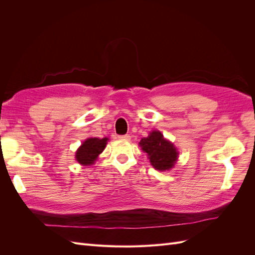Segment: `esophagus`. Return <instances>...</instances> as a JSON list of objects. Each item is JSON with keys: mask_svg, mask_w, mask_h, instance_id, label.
Masks as SVG:
<instances>
[{"mask_svg": "<svg viewBox=\"0 0 255 255\" xmlns=\"http://www.w3.org/2000/svg\"><path fill=\"white\" fill-rule=\"evenodd\" d=\"M118 138L121 140H129L130 136L129 135H120V136H118Z\"/></svg>", "mask_w": 255, "mask_h": 255, "instance_id": "34e87169", "label": "esophagus"}]
</instances>
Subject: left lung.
I'll list each match as a JSON object with an SVG mask.
<instances>
[{
    "label": "left lung",
    "mask_w": 255,
    "mask_h": 255,
    "mask_svg": "<svg viewBox=\"0 0 255 255\" xmlns=\"http://www.w3.org/2000/svg\"><path fill=\"white\" fill-rule=\"evenodd\" d=\"M139 145L148 155L151 165L159 171L170 170L179 156L174 144L165 139L159 130H152L148 137L141 138Z\"/></svg>",
    "instance_id": "8db88e82"
}]
</instances>
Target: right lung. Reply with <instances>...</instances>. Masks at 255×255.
Here are the masks:
<instances>
[{"mask_svg":"<svg viewBox=\"0 0 255 255\" xmlns=\"http://www.w3.org/2000/svg\"><path fill=\"white\" fill-rule=\"evenodd\" d=\"M109 138H87L75 153V159L83 166L95 164L98 156L103 152Z\"/></svg>","mask_w":255,"mask_h":255,"instance_id":"right-lung-1","label":"right lung"}]
</instances>
